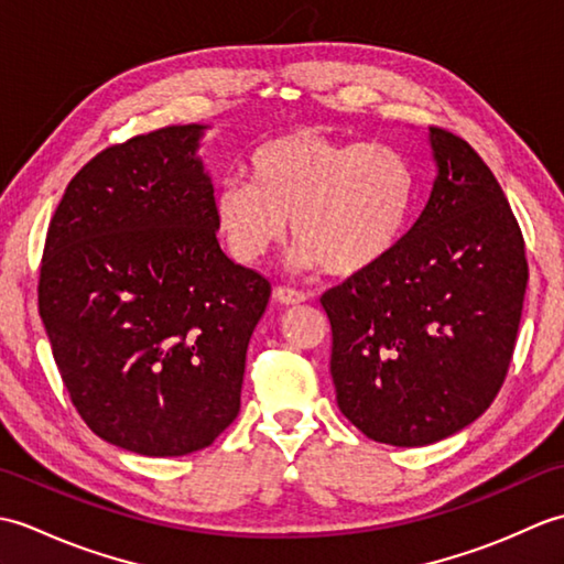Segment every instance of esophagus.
<instances>
[{
    "mask_svg": "<svg viewBox=\"0 0 564 564\" xmlns=\"http://www.w3.org/2000/svg\"><path fill=\"white\" fill-rule=\"evenodd\" d=\"M273 297L283 305H301L307 301V295L303 291H295V289H289V285H279V289L273 291Z\"/></svg>",
    "mask_w": 564,
    "mask_h": 564,
    "instance_id": "34e87169",
    "label": "esophagus"
}]
</instances>
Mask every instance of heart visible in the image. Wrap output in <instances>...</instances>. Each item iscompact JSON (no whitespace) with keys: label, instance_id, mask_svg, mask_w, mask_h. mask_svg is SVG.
<instances>
[{"label":"heart","instance_id":"heart-1","mask_svg":"<svg viewBox=\"0 0 564 564\" xmlns=\"http://www.w3.org/2000/svg\"><path fill=\"white\" fill-rule=\"evenodd\" d=\"M245 178L215 188L213 213L227 251L259 263L279 247L289 225L295 267L332 279H358L400 247L416 200V172L388 142L339 140L291 130L261 142Z\"/></svg>","mask_w":564,"mask_h":564}]
</instances>
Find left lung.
I'll return each instance as SVG.
<instances>
[{
	"instance_id": "8db88e82",
	"label": "left lung",
	"mask_w": 564,
	"mask_h": 564,
	"mask_svg": "<svg viewBox=\"0 0 564 564\" xmlns=\"http://www.w3.org/2000/svg\"><path fill=\"white\" fill-rule=\"evenodd\" d=\"M438 176L392 257L319 297L337 404L368 438L414 448L495 402L517 346L529 261L495 174L431 126Z\"/></svg>"
}]
</instances>
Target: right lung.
<instances>
[{
	"label": "right lung",
	"mask_w": 564,
	"mask_h": 564,
	"mask_svg": "<svg viewBox=\"0 0 564 564\" xmlns=\"http://www.w3.org/2000/svg\"><path fill=\"white\" fill-rule=\"evenodd\" d=\"M203 126L101 150L47 225L39 313L94 434L152 458L210 446L235 422L247 344L271 283L218 242Z\"/></svg>",
	"instance_id": "right-lung-1"
}]
</instances>
